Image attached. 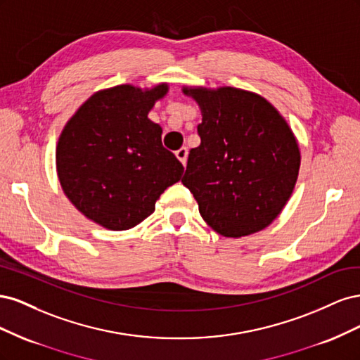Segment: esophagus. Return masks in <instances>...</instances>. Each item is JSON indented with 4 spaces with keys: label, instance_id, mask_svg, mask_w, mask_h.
Wrapping results in <instances>:
<instances>
[{
    "label": "esophagus",
    "instance_id": "obj_1",
    "mask_svg": "<svg viewBox=\"0 0 360 360\" xmlns=\"http://www.w3.org/2000/svg\"><path fill=\"white\" fill-rule=\"evenodd\" d=\"M176 156H177V159L183 163V167H184V165H186V160H188V148H186V147L179 148V150L176 151Z\"/></svg>",
    "mask_w": 360,
    "mask_h": 360
}]
</instances>
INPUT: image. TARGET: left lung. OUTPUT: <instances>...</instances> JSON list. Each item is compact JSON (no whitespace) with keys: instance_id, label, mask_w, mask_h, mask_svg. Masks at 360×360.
I'll use <instances>...</instances> for the list:
<instances>
[{"instance_id":"8db88e82","label":"left lung","mask_w":360,"mask_h":360,"mask_svg":"<svg viewBox=\"0 0 360 360\" xmlns=\"http://www.w3.org/2000/svg\"><path fill=\"white\" fill-rule=\"evenodd\" d=\"M198 102L201 144L181 183L202 219L225 237L263 230L284 209L300 167L291 129L263 97L233 86L184 90Z\"/></svg>"}]
</instances>
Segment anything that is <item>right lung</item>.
I'll return each mask as SVG.
<instances>
[{
    "instance_id": "obj_1",
    "label": "right lung",
    "mask_w": 360,
    "mask_h": 360,
    "mask_svg": "<svg viewBox=\"0 0 360 360\" xmlns=\"http://www.w3.org/2000/svg\"><path fill=\"white\" fill-rule=\"evenodd\" d=\"M168 85L143 91L118 85L93 94L64 127L57 146L61 188L89 219L129 230L155 212L160 193L181 179L179 159L148 120Z\"/></svg>"
}]
</instances>
